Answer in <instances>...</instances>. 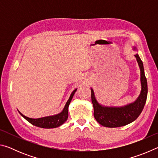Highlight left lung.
Here are the masks:
<instances>
[{"label":"left lung","instance_id":"8db88e82","mask_svg":"<svg viewBox=\"0 0 158 158\" xmlns=\"http://www.w3.org/2000/svg\"><path fill=\"white\" fill-rule=\"evenodd\" d=\"M134 50L137 48L134 47ZM140 69L141 89L140 94L135 102L123 106H108L100 105L96 100L94 91L91 88V100L94 109V117L100 125L106 127H118L126 125L135 121L141 114L145 105L148 85L144 73L143 62L138 53L135 55Z\"/></svg>","mask_w":158,"mask_h":158}]
</instances>
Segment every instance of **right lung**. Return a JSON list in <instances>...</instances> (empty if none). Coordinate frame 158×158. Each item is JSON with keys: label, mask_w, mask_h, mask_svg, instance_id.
Masks as SVG:
<instances>
[{"label": "right lung", "mask_w": 158, "mask_h": 158, "mask_svg": "<svg viewBox=\"0 0 158 158\" xmlns=\"http://www.w3.org/2000/svg\"><path fill=\"white\" fill-rule=\"evenodd\" d=\"M77 89L74 90L73 93H71L68 100L67 101L65 105L64 106L63 111L58 114L53 115V116L39 118H31L24 116V115L21 114L19 110L18 111L19 112V114L23 118H24L26 121H28L30 123H31L33 125H35L37 127H42V128H47V129L59 127L61 125H63L64 123L67 121V119H68V107H69V103H70L72 99H73L74 93H75V92L77 91Z\"/></svg>", "instance_id": "obj_1"}]
</instances>
